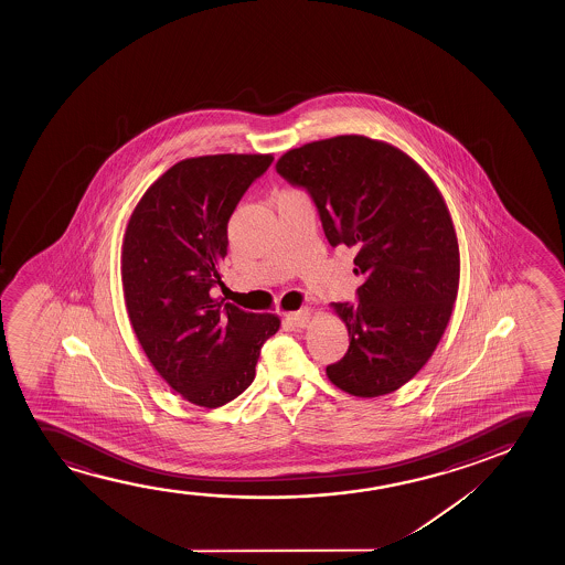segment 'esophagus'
I'll use <instances>...</instances> for the list:
<instances>
[{"mask_svg": "<svg viewBox=\"0 0 565 565\" xmlns=\"http://www.w3.org/2000/svg\"><path fill=\"white\" fill-rule=\"evenodd\" d=\"M309 309L295 310V312H289V315H286L287 324L295 326V328H307V326H309Z\"/></svg>", "mask_w": 565, "mask_h": 565, "instance_id": "obj_1", "label": "esophagus"}]
</instances>
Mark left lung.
Here are the masks:
<instances>
[{
    "mask_svg": "<svg viewBox=\"0 0 565 565\" xmlns=\"http://www.w3.org/2000/svg\"><path fill=\"white\" fill-rule=\"evenodd\" d=\"M276 171L307 189L326 239L355 248L359 302H332L348 353L328 364L333 386L356 397L392 394L433 356L459 287V247L433 179L399 148L341 135L294 148Z\"/></svg>",
    "mask_w": 565,
    "mask_h": 565,
    "instance_id": "1",
    "label": "left lung"
}]
</instances>
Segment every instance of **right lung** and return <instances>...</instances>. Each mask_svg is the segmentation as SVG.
Returning a JSON list of instances; mask_svg holds the SVG:
<instances>
[{
    "instance_id": "add662e5",
    "label": "right lung",
    "mask_w": 565,
    "mask_h": 565,
    "mask_svg": "<svg viewBox=\"0 0 565 565\" xmlns=\"http://www.w3.org/2000/svg\"><path fill=\"white\" fill-rule=\"evenodd\" d=\"M271 154L186 158L148 186L127 224L121 253L125 307L140 348L186 402L216 409L255 380L276 315L216 301L227 222Z\"/></svg>"
}]
</instances>
